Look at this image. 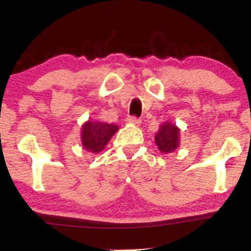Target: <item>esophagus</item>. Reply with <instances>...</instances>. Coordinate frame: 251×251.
I'll list each match as a JSON object with an SVG mask.
<instances>
[{
  "label": "esophagus",
  "mask_w": 251,
  "mask_h": 251,
  "mask_svg": "<svg viewBox=\"0 0 251 251\" xmlns=\"http://www.w3.org/2000/svg\"><path fill=\"white\" fill-rule=\"evenodd\" d=\"M126 123L132 124V125H139V124L142 123V120L138 119L137 117H128L127 119H126Z\"/></svg>",
  "instance_id": "34e87169"
}]
</instances>
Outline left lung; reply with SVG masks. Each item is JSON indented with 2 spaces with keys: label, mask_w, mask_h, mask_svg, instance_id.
Here are the masks:
<instances>
[{
  "label": "left lung",
  "mask_w": 251,
  "mask_h": 251,
  "mask_svg": "<svg viewBox=\"0 0 251 251\" xmlns=\"http://www.w3.org/2000/svg\"><path fill=\"white\" fill-rule=\"evenodd\" d=\"M180 142V129L175 124L166 122L159 126L154 135V143L162 153H171L177 150Z\"/></svg>",
  "instance_id": "left-lung-1"
}]
</instances>
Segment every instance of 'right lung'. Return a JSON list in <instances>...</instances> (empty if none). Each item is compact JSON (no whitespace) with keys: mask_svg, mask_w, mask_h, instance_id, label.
<instances>
[{"mask_svg":"<svg viewBox=\"0 0 251 251\" xmlns=\"http://www.w3.org/2000/svg\"><path fill=\"white\" fill-rule=\"evenodd\" d=\"M119 129L116 124L94 122L88 119L81 127L82 148L91 153H99Z\"/></svg>","mask_w":251,"mask_h":251,"instance_id":"add662e5","label":"right lung"}]
</instances>
